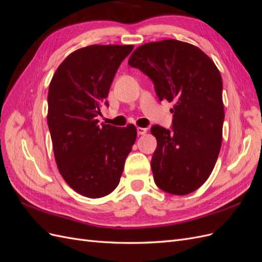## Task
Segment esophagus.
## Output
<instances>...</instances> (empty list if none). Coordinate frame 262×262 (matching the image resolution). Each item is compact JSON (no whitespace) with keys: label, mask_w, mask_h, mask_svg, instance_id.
I'll list each match as a JSON object with an SVG mask.
<instances>
[{"label":"esophagus","mask_w":262,"mask_h":262,"mask_svg":"<svg viewBox=\"0 0 262 262\" xmlns=\"http://www.w3.org/2000/svg\"><path fill=\"white\" fill-rule=\"evenodd\" d=\"M137 131H138L139 136H143V134H145L147 132V129L146 128H141V126H139V128L137 129Z\"/></svg>","instance_id":"1"}]
</instances>
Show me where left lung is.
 Segmentation results:
<instances>
[{
  "mask_svg": "<svg viewBox=\"0 0 262 262\" xmlns=\"http://www.w3.org/2000/svg\"><path fill=\"white\" fill-rule=\"evenodd\" d=\"M128 63L152 80L160 101H175L171 128H150L157 140L150 161L155 184L171 194L191 193L211 175L222 145L220 71L198 47L175 39L140 46Z\"/></svg>",
  "mask_w": 262,
  "mask_h": 262,
  "instance_id": "1",
  "label": "left lung"
}]
</instances>
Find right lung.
<instances>
[{
	"label": "right lung",
	"mask_w": 262,
	"mask_h": 262,
	"mask_svg": "<svg viewBox=\"0 0 262 262\" xmlns=\"http://www.w3.org/2000/svg\"><path fill=\"white\" fill-rule=\"evenodd\" d=\"M133 46L93 45L66 58L48 93V126L61 176L77 193L97 199L119 185L137 128L98 123L114 77Z\"/></svg>",
	"instance_id": "1"
}]
</instances>
